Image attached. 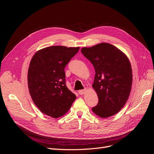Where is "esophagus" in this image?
Here are the masks:
<instances>
[{
  "mask_svg": "<svg viewBox=\"0 0 154 154\" xmlns=\"http://www.w3.org/2000/svg\"><path fill=\"white\" fill-rule=\"evenodd\" d=\"M86 91V88H84V89H82V90H80L79 91V94L80 95H83Z\"/></svg>",
  "mask_w": 154,
  "mask_h": 154,
  "instance_id": "1",
  "label": "esophagus"
}]
</instances>
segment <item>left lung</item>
Returning a JSON list of instances; mask_svg holds the SVG:
<instances>
[{"instance_id":"1","label":"left lung","mask_w":154,"mask_h":154,"mask_svg":"<svg viewBox=\"0 0 154 154\" xmlns=\"http://www.w3.org/2000/svg\"><path fill=\"white\" fill-rule=\"evenodd\" d=\"M81 52L93 64L95 71L92 87L99 102L92 111L103 118L114 116L124 107L131 93L130 62L122 51L108 43L84 47Z\"/></svg>"}]
</instances>
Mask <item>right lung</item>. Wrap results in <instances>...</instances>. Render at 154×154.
<instances>
[{"instance_id":"right-lung-1","label":"right lung","mask_w":154,"mask_h":154,"mask_svg":"<svg viewBox=\"0 0 154 154\" xmlns=\"http://www.w3.org/2000/svg\"><path fill=\"white\" fill-rule=\"evenodd\" d=\"M79 47L51 46L37 52L28 70V87L35 106L54 118L69 110L76 95L66 86L65 68Z\"/></svg>"}]
</instances>
